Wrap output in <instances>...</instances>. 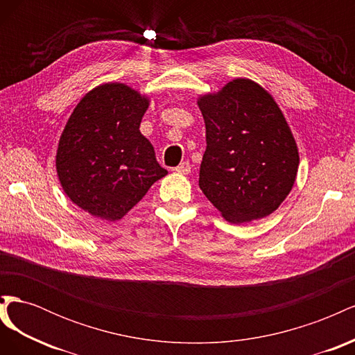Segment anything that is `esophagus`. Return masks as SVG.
<instances>
[{
  "label": "esophagus",
  "mask_w": 355,
  "mask_h": 355,
  "mask_svg": "<svg viewBox=\"0 0 355 355\" xmlns=\"http://www.w3.org/2000/svg\"><path fill=\"white\" fill-rule=\"evenodd\" d=\"M175 170L178 171V173L188 175V173H191V164L188 163V161H184V163H180Z\"/></svg>",
  "instance_id": "obj_1"
}]
</instances>
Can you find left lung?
Instances as JSON below:
<instances>
[{
	"label": "left lung",
	"instance_id": "obj_1",
	"mask_svg": "<svg viewBox=\"0 0 355 355\" xmlns=\"http://www.w3.org/2000/svg\"><path fill=\"white\" fill-rule=\"evenodd\" d=\"M197 103L207 142L198 180L202 194L231 223L275 211L292 191L299 153L272 96L252 80L235 78Z\"/></svg>",
	"mask_w": 355,
	"mask_h": 355
}]
</instances>
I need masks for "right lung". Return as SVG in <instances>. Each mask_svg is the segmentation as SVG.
Here are the masks:
<instances>
[{
  "instance_id": "add662e5",
  "label": "right lung",
  "mask_w": 355,
  "mask_h": 355,
  "mask_svg": "<svg viewBox=\"0 0 355 355\" xmlns=\"http://www.w3.org/2000/svg\"><path fill=\"white\" fill-rule=\"evenodd\" d=\"M149 99L123 83H106L75 106L63 128L56 170L72 202L92 216L118 220L167 170L139 130Z\"/></svg>"
}]
</instances>
